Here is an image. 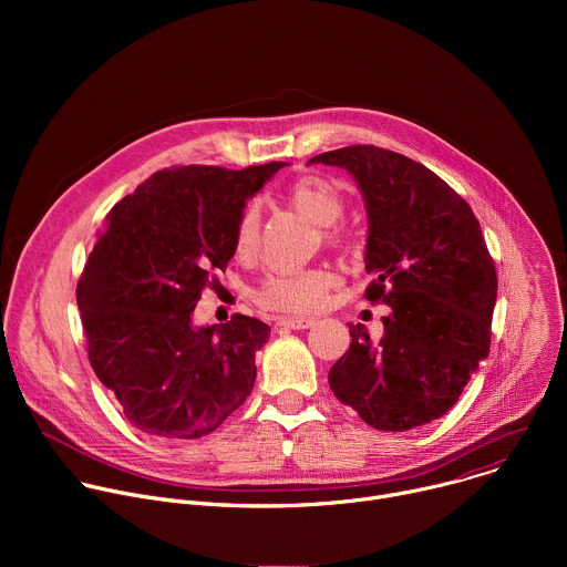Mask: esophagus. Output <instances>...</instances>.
<instances>
[{
	"label": "esophagus",
	"mask_w": 567,
	"mask_h": 567,
	"mask_svg": "<svg viewBox=\"0 0 567 567\" xmlns=\"http://www.w3.org/2000/svg\"><path fill=\"white\" fill-rule=\"evenodd\" d=\"M313 326L311 318L305 316H282L278 318V328H287V330H307Z\"/></svg>",
	"instance_id": "obj_1"
}]
</instances>
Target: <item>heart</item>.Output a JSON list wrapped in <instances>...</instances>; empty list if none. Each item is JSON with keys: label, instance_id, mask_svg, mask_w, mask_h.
Returning a JSON list of instances; mask_svg holds the SVG:
<instances>
[{"label": "heart", "instance_id": "obj_1", "mask_svg": "<svg viewBox=\"0 0 567 567\" xmlns=\"http://www.w3.org/2000/svg\"><path fill=\"white\" fill-rule=\"evenodd\" d=\"M293 208L313 219L316 224L326 226L328 237H337V228L332 226L346 208V199L341 188L326 177H302L291 184L287 193ZM260 239V215L256 206H247L241 210L235 224V254L247 258L256 254ZM337 285V276L326 267L309 269H282L265 278L256 298L260 305L289 311V313H311L320 309L328 300L330 289Z\"/></svg>", "mask_w": 567, "mask_h": 567}]
</instances>
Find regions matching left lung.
I'll list each match as a JSON object with an SVG mask.
<instances>
[{
  "label": "left lung",
  "instance_id": "obj_1",
  "mask_svg": "<svg viewBox=\"0 0 567 567\" xmlns=\"http://www.w3.org/2000/svg\"><path fill=\"white\" fill-rule=\"evenodd\" d=\"M309 164L346 168L368 210L365 298L385 302L379 343L350 326L330 388L377 431L424 426L455 406L492 346L494 258L471 206L433 171L377 145L322 152Z\"/></svg>",
  "mask_w": 567,
  "mask_h": 567
}]
</instances>
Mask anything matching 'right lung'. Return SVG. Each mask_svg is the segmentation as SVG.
I'll return each instance as SVG.
<instances>
[{"label": "right lung", "instance_id": "1", "mask_svg": "<svg viewBox=\"0 0 567 567\" xmlns=\"http://www.w3.org/2000/svg\"><path fill=\"white\" fill-rule=\"evenodd\" d=\"M282 166L166 168L107 213L75 298L90 363L138 431L204 437L251 394L267 322L195 328L193 309L235 254L247 199Z\"/></svg>", "mask_w": 567, "mask_h": 567}]
</instances>
